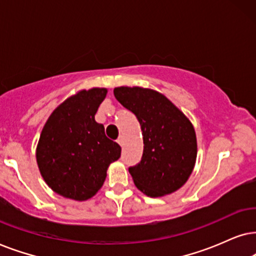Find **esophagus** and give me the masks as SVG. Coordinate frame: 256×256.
<instances>
[{
	"instance_id": "esophagus-1",
	"label": "esophagus",
	"mask_w": 256,
	"mask_h": 256,
	"mask_svg": "<svg viewBox=\"0 0 256 256\" xmlns=\"http://www.w3.org/2000/svg\"><path fill=\"white\" fill-rule=\"evenodd\" d=\"M117 142H118V144H119V145H120V146H122H122H124V137H122V136H120V137H119V138H118V140H117Z\"/></svg>"
}]
</instances>
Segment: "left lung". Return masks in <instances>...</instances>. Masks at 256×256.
I'll use <instances>...</instances> for the list:
<instances>
[{
  "label": "left lung",
  "mask_w": 256,
  "mask_h": 256,
  "mask_svg": "<svg viewBox=\"0 0 256 256\" xmlns=\"http://www.w3.org/2000/svg\"><path fill=\"white\" fill-rule=\"evenodd\" d=\"M114 94L122 106L136 114L142 128V160L128 168L134 185L151 198L176 192L196 165V137L192 122L158 91L120 86Z\"/></svg>",
  "instance_id": "left-lung-1"
}]
</instances>
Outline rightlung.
I'll return each instance as SVG.
<instances>
[{"label": "right lung", "instance_id": "1", "mask_svg": "<svg viewBox=\"0 0 256 256\" xmlns=\"http://www.w3.org/2000/svg\"><path fill=\"white\" fill-rule=\"evenodd\" d=\"M106 88L82 90L54 108L44 125L36 159L44 182L54 192L84 202L103 186L108 165L122 148L105 136L94 114Z\"/></svg>", "mask_w": 256, "mask_h": 256}]
</instances>
